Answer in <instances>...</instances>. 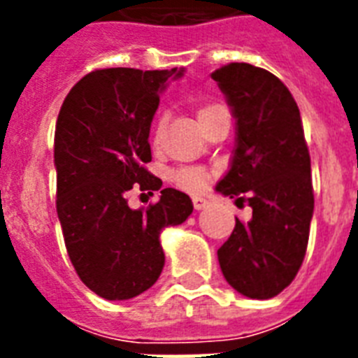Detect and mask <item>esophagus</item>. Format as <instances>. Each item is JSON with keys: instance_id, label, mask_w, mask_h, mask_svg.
I'll use <instances>...</instances> for the list:
<instances>
[{"instance_id": "34e87169", "label": "esophagus", "mask_w": 358, "mask_h": 358, "mask_svg": "<svg viewBox=\"0 0 358 358\" xmlns=\"http://www.w3.org/2000/svg\"><path fill=\"white\" fill-rule=\"evenodd\" d=\"M208 204H210V202H208L206 199H202V196H193V206H195V210H204Z\"/></svg>"}]
</instances>
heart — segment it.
Wrapping results in <instances>:
<instances>
[{"label": "heart", "mask_w": 358, "mask_h": 358, "mask_svg": "<svg viewBox=\"0 0 358 358\" xmlns=\"http://www.w3.org/2000/svg\"><path fill=\"white\" fill-rule=\"evenodd\" d=\"M221 109L223 108H221V106H215V103L202 106V108H199V111H196V120H199V124L202 126L206 120L212 119L213 115L219 113ZM162 137H163V122L159 120V122L154 126V131H152V145L159 146ZM210 178H212V173L202 167H182V169H176V171L173 173L174 184L180 185L182 189L191 191V193H199V191L204 189V187L208 185V182H210Z\"/></svg>", "instance_id": "obj_1"}]
</instances>
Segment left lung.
<instances>
[{
    "label": "left lung",
    "mask_w": 358,
    "mask_h": 358,
    "mask_svg": "<svg viewBox=\"0 0 358 358\" xmlns=\"http://www.w3.org/2000/svg\"><path fill=\"white\" fill-rule=\"evenodd\" d=\"M212 80L236 119L234 157L215 189L252 208L247 223L236 217L217 250L219 266L236 292L271 299L292 284L305 260L314 213L299 108L277 76L252 64H224Z\"/></svg>",
    "instance_id": "left-lung-1"
}]
</instances>
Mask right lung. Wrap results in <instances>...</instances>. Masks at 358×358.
<instances>
[{
    "label": "right lung",
    "mask_w": 358,
    "mask_h": 358,
    "mask_svg": "<svg viewBox=\"0 0 358 358\" xmlns=\"http://www.w3.org/2000/svg\"><path fill=\"white\" fill-rule=\"evenodd\" d=\"M184 70L102 69L64 98L55 126L57 215L70 262L87 288L109 301L131 299L165 266L159 234L182 224L193 202L173 187L156 204L131 210L128 191H157L150 124L159 92Z\"/></svg>",
    "instance_id": "1"
}]
</instances>
